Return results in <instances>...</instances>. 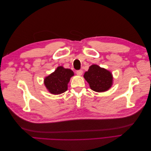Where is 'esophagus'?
<instances>
[{
    "instance_id": "34e87169",
    "label": "esophagus",
    "mask_w": 151,
    "mask_h": 151,
    "mask_svg": "<svg viewBox=\"0 0 151 151\" xmlns=\"http://www.w3.org/2000/svg\"><path fill=\"white\" fill-rule=\"evenodd\" d=\"M83 70H79L76 71V74L78 76H81L82 74H83Z\"/></svg>"
}]
</instances>
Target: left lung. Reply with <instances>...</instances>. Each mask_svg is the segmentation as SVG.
Masks as SVG:
<instances>
[{"label":"left lung","instance_id":"obj_1","mask_svg":"<svg viewBox=\"0 0 151 151\" xmlns=\"http://www.w3.org/2000/svg\"><path fill=\"white\" fill-rule=\"evenodd\" d=\"M84 77L89 84L91 89L96 92H104L112 85L111 72L97 65L90 66L88 71L85 72Z\"/></svg>","mask_w":151,"mask_h":151}]
</instances>
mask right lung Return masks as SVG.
I'll list each match as a JSON object with an SVG mask.
<instances>
[{"mask_svg":"<svg viewBox=\"0 0 151 151\" xmlns=\"http://www.w3.org/2000/svg\"><path fill=\"white\" fill-rule=\"evenodd\" d=\"M73 76L74 72L72 70L60 66L45 79V86L52 94H62L67 90V84Z\"/></svg>","mask_w":151,"mask_h":151,"instance_id":"right-lung-1","label":"right lung"}]
</instances>
